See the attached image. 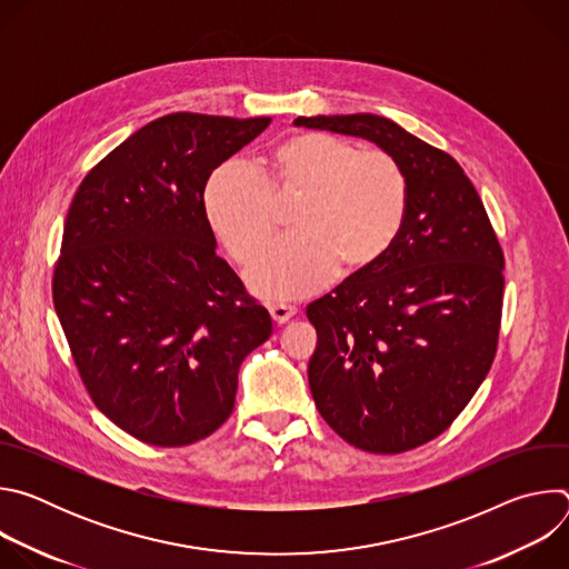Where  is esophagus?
Here are the masks:
<instances>
[{
  "instance_id": "obj_1",
  "label": "esophagus",
  "mask_w": 569,
  "mask_h": 569,
  "mask_svg": "<svg viewBox=\"0 0 569 569\" xmlns=\"http://www.w3.org/2000/svg\"><path fill=\"white\" fill-rule=\"evenodd\" d=\"M268 310L277 323H286L290 317L297 315V306H290V303H270Z\"/></svg>"
}]
</instances>
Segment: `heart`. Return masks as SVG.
Instances as JSON below:
<instances>
[{"mask_svg":"<svg viewBox=\"0 0 569 569\" xmlns=\"http://www.w3.org/2000/svg\"><path fill=\"white\" fill-rule=\"evenodd\" d=\"M295 233L277 240L250 268V286L277 299L306 297L327 286L338 266L358 272L396 242L410 207L400 161L380 148L299 132L277 141L263 173L222 164L204 191L207 218L227 252L248 263L279 224L277 200L299 198Z\"/></svg>","mask_w":569,"mask_h":569,"instance_id":"1","label":"heart"}]
</instances>
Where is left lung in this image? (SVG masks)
Returning <instances> with one entry per match:
<instances>
[{
	"instance_id": "obj_1",
	"label": "left lung",
	"mask_w": 569,
	"mask_h": 569,
	"mask_svg": "<svg viewBox=\"0 0 569 569\" xmlns=\"http://www.w3.org/2000/svg\"><path fill=\"white\" fill-rule=\"evenodd\" d=\"M295 126L369 139L408 176L410 207L391 250L306 308L317 331L308 382L347 443L376 455L419 448L452 426L496 360L502 246L448 152L376 114Z\"/></svg>"
}]
</instances>
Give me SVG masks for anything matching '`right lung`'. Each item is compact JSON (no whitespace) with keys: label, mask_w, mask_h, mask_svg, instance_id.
<instances>
[{"label":"right lung","mask_w":569,"mask_h":569,"mask_svg":"<svg viewBox=\"0 0 569 569\" xmlns=\"http://www.w3.org/2000/svg\"><path fill=\"white\" fill-rule=\"evenodd\" d=\"M270 117H161L80 182L53 268V306L97 408L130 437L180 448L233 412L238 369L270 312L216 254L209 176Z\"/></svg>","instance_id":"right-lung-1"}]
</instances>
